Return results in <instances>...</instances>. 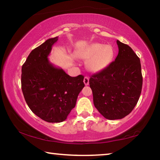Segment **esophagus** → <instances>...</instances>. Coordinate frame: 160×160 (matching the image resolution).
Instances as JSON below:
<instances>
[{
    "label": "esophagus",
    "mask_w": 160,
    "mask_h": 160,
    "mask_svg": "<svg viewBox=\"0 0 160 160\" xmlns=\"http://www.w3.org/2000/svg\"><path fill=\"white\" fill-rule=\"evenodd\" d=\"M83 82H84V83H85V85H89V78H88V77L84 78Z\"/></svg>",
    "instance_id": "obj_1"
}]
</instances>
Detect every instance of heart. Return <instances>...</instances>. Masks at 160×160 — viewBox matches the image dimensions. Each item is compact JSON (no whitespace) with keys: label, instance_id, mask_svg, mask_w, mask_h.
I'll return each instance as SVG.
<instances>
[{"label":"heart","instance_id":"1","mask_svg":"<svg viewBox=\"0 0 160 160\" xmlns=\"http://www.w3.org/2000/svg\"><path fill=\"white\" fill-rule=\"evenodd\" d=\"M75 56L82 59H89L87 66L92 72H99L106 68L112 61L114 49L111 45L92 43L75 52Z\"/></svg>","mask_w":160,"mask_h":160}]
</instances>
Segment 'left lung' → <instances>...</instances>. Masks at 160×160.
Segmentation results:
<instances>
[{"mask_svg":"<svg viewBox=\"0 0 160 160\" xmlns=\"http://www.w3.org/2000/svg\"><path fill=\"white\" fill-rule=\"evenodd\" d=\"M118 53L114 61L90 79L94 107L109 120L128 115L140 98L142 76L140 58L128 45L116 41Z\"/></svg>","mask_w":160,"mask_h":160,"instance_id":"left-lung-1","label":"left lung"}]
</instances>
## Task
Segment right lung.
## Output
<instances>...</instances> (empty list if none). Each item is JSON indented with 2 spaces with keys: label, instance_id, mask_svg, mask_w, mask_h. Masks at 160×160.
Here are the masks:
<instances>
[{
  "label": "right lung",
  "instance_id": "right-lung-1",
  "mask_svg": "<svg viewBox=\"0 0 160 160\" xmlns=\"http://www.w3.org/2000/svg\"><path fill=\"white\" fill-rule=\"evenodd\" d=\"M58 37L47 39L31 51L22 67V90L34 114L49 123L66 120L85 87L84 76L70 77L51 63L48 56Z\"/></svg>",
  "mask_w": 160,
  "mask_h": 160
}]
</instances>
